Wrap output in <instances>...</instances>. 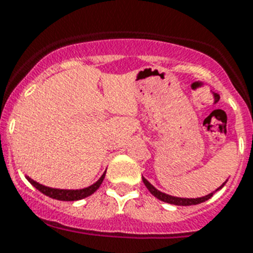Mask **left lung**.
Returning <instances> with one entry per match:
<instances>
[{
	"mask_svg": "<svg viewBox=\"0 0 253 253\" xmlns=\"http://www.w3.org/2000/svg\"><path fill=\"white\" fill-rule=\"evenodd\" d=\"M143 182H144L145 187H147L149 192H151L155 198L160 199L161 201H165V203H169V204H174V205H196V204H200V203H204L205 200H208L213 194H209L207 196H203V198H198V199H182V198H174V196H170V195H166L161 191L156 190L155 187L152 186L149 182H148L145 178H143ZM223 186V184H222ZM222 186L219 187V188H222Z\"/></svg>",
	"mask_w": 253,
	"mask_h": 253,
	"instance_id": "8db88e82",
	"label": "left lung"
}]
</instances>
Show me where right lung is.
I'll return each mask as SVG.
<instances>
[{"instance_id":"right-lung-1","label":"right lung","mask_w":253,"mask_h":253,"mask_svg":"<svg viewBox=\"0 0 253 253\" xmlns=\"http://www.w3.org/2000/svg\"><path fill=\"white\" fill-rule=\"evenodd\" d=\"M104 178H105V173L102 174L101 178H100L96 183L87 187V188H83V190H58V188H50V187L42 186V184L38 183V182H35L34 179H31V178L27 176L28 182H30L34 187H36L40 192H42V194L49 196V198L55 199V200H62V201H75V200H80V199L87 198V196L93 194L94 191L101 186Z\"/></svg>"}]
</instances>
